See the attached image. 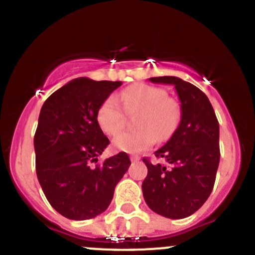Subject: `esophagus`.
I'll return each instance as SVG.
<instances>
[{
    "mask_svg": "<svg viewBox=\"0 0 255 255\" xmlns=\"http://www.w3.org/2000/svg\"><path fill=\"white\" fill-rule=\"evenodd\" d=\"M139 159L140 158L138 155H130V161H132V163H135V161H138Z\"/></svg>",
    "mask_w": 255,
    "mask_h": 255,
    "instance_id": "obj_1",
    "label": "esophagus"
}]
</instances>
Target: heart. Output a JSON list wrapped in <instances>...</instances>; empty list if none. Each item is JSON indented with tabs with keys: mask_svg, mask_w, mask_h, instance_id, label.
<instances>
[{
	"mask_svg": "<svg viewBox=\"0 0 255 255\" xmlns=\"http://www.w3.org/2000/svg\"><path fill=\"white\" fill-rule=\"evenodd\" d=\"M126 112L138 113L135 119L138 128L120 133L127 120ZM96 120L107 134L120 133L113 139L116 149L138 153L153 145L155 140L165 142L175 133L181 120V109L175 100L169 99L165 90L148 84H134L123 90L118 99L113 95L106 97L97 109Z\"/></svg>",
	"mask_w": 255,
	"mask_h": 255,
	"instance_id": "obj_1",
	"label": "heart"
}]
</instances>
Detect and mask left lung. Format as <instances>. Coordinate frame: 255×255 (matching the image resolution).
<instances>
[{
	"instance_id": "1",
	"label": "left lung",
	"mask_w": 255,
	"mask_h": 255,
	"mask_svg": "<svg viewBox=\"0 0 255 255\" xmlns=\"http://www.w3.org/2000/svg\"><path fill=\"white\" fill-rule=\"evenodd\" d=\"M149 80L175 87L181 120L169 142L154 153L165 164L143 159L148 168L143 196L155 213L179 220L196 212L212 192L220 164V125L199 87L175 76Z\"/></svg>"
}]
</instances>
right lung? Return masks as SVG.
<instances>
[{
    "label": "right lung",
    "instance_id": "add662e5",
    "mask_svg": "<svg viewBox=\"0 0 255 255\" xmlns=\"http://www.w3.org/2000/svg\"><path fill=\"white\" fill-rule=\"evenodd\" d=\"M121 85L74 79L51 94L40 110L35 171L49 204L69 220H90L106 211L130 165L125 151L97 164L110 144L97 123V109Z\"/></svg>",
    "mask_w": 255,
    "mask_h": 255
}]
</instances>
